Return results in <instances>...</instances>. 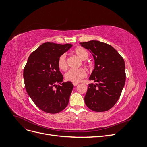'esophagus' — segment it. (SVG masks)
Listing matches in <instances>:
<instances>
[{
    "instance_id": "1",
    "label": "esophagus",
    "mask_w": 147,
    "mask_h": 147,
    "mask_svg": "<svg viewBox=\"0 0 147 147\" xmlns=\"http://www.w3.org/2000/svg\"><path fill=\"white\" fill-rule=\"evenodd\" d=\"M73 84H74V86H76L77 85H78V83H73Z\"/></svg>"
}]
</instances>
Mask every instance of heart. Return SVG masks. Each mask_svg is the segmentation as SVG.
<instances>
[{
  "label": "heart",
  "instance_id": "obj_1",
  "mask_svg": "<svg viewBox=\"0 0 147 147\" xmlns=\"http://www.w3.org/2000/svg\"><path fill=\"white\" fill-rule=\"evenodd\" d=\"M74 54L78 56L81 60L84 61L88 58V53L86 49L82 47H78L75 49L74 51ZM57 64L59 69L65 70L67 68V57L65 54H63L60 56L58 59ZM87 76L86 71L84 69L80 68L75 70H70L65 74V78L67 81L72 82L74 83H78L82 82L83 80Z\"/></svg>",
  "mask_w": 147,
  "mask_h": 147
}]
</instances>
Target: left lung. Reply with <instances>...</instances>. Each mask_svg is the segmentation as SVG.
<instances>
[{
	"mask_svg": "<svg viewBox=\"0 0 147 147\" xmlns=\"http://www.w3.org/2000/svg\"><path fill=\"white\" fill-rule=\"evenodd\" d=\"M90 51L95 61L94 69L84 97L86 106L97 112L110 110L121 96L126 81L125 63L122 56L111 45L97 40L80 43Z\"/></svg>",
	"mask_w": 147,
	"mask_h": 147,
	"instance_id": "8db88e82",
	"label": "left lung"
}]
</instances>
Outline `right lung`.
Here are the masks:
<instances>
[{
  "label": "right lung",
  "instance_id": "1",
  "mask_svg": "<svg viewBox=\"0 0 147 147\" xmlns=\"http://www.w3.org/2000/svg\"><path fill=\"white\" fill-rule=\"evenodd\" d=\"M72 46L44 43L30 55L24 68L26 91L36 106L46 113H59L69 104L74 85L71 82L63 83L57 62Z\"/></svg>",
  "mask_w": 147,
  "mask_h": 147
}]
</instances>
